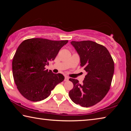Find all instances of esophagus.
I'll return each mask as SVG.
<instances>
[{"label": "esophagus", "instance_id": "esophagus-1", "mask_svg": "<svg viewBox=\"0 0 131 131\" xmlns=\"http://www.w3.org/2000/svg\"><path fill=\"white\" fill-rule=\"evenodd\" d=\"M64 81H69V77H67V76H65V79H64Z\"/></svg>", "mask_w": 131, "mask_h": 131}]
</instances>
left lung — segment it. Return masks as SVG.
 <instances>
[{
	"label": "left lung",
	"instance_id": "left-lung-1",
	"mask_svg": "<svg viewBox=\"0 0 131 131\" xmlns=\"http://www.w3.org/2000/svg\"><path fill=\"white\" fill-rule=\"evenodd\" d=\"M70 43L79 55L80 66L87 74L82 84L76 79H69L73 88L69 95L77 105L90 107L102 100L109 90L114 74V61L107 48L96 42L72 41Z\"/></svg>",
	"mask_w": 131,
	"mask_h": 131
}]
</instances>
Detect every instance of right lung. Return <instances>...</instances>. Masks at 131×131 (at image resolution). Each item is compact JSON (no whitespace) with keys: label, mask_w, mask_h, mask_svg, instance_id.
Wrapping results in <instances>:
<instances>
[{"label":"right lung","mask_w":131,"mask_h":131,"mask_svg":"<svg viewBox=\"0 0 131 131\" xmlns=\"http://www.w3.org/2000/svg\"><path fill=\"white\" fill-rule=\"evenodd\" d=\"M68 40L42 38L25 40L18 46L12 62L13 74L19 92L28 100L37 102L47 98L65 77L46 69Z\"/></svg>","instance_id":"add662e5"}]
</instances>
